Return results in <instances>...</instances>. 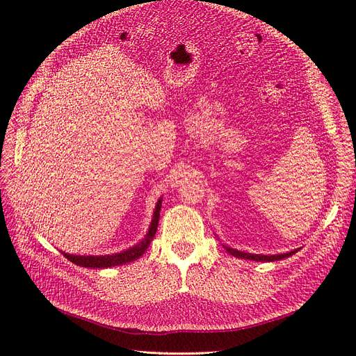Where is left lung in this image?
Instances as JSON below:
<instances>
[{
	"label": "left lung",
	"instance_id": "8db88e82",
	"mask_svg": "<svg viewBox=\"0 0 356 356\" xmlns=\"http://www.w3.org/2000/svg\"><path fill=\"white\" fill-rule=\"evenodd\" d=\"M224 246V250L227 251L229 254H232L233 257L236 258H245V260H252V261H279V260H284V258H288L291 255H294L298 250H294V251H289V252H285V254H275V255H263V254H251V252H243V251H238L234 250V248H230V246Z\"/></svg>",
	"mask_w": 356,
	"mask_h": 356
}]
</instances>
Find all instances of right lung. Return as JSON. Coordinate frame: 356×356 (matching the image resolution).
<instances>
[{
    "instance_id": "1",
    "label": "right lung",
    "mask_w": 356,
    "mask_h": 356,
    "mask_svg": "<svg viewBox=\"0 0 356 356\" xmlns=\"http://www.w3.org/2000/svg\"><path fill=\"white\" fill-rule=\"evenodd\" d=\"M160 209H161V197L156 203L153 220L149 222V227L147 234L144 236V239L139 243L134 245L132 248H129V250H124L117 254H110V255H74L68 252H62V254L65 255V258H68L71 263L81 267H90V268H108V267L122 266L126 263L135 261L147 251V248L149 246V243H152L153 238L156 236L159 218H160Z\"/></svg>"
}]
</instances>
